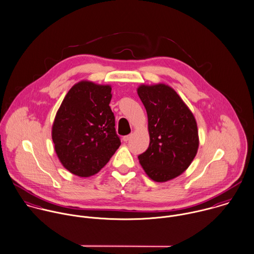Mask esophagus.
<instances>
[{
    "label": "esophagus",
    "instance_id": "obj_1",
    "mask_svg": "<svg viewBox=\"0 0 254 254\" xmlns=\"http://www.w3.org/2000/svg\"><path fill=\"white\" fill-rule=\"evenodd\" d=\"M131 138H132V134L127 135V136H124V137H123V141H124V142H127V141H129Z\"/></svg>",
    "mask_w": 254,
    "mask_h": 254
}]
</instances>
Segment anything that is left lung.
<instances>
[{"mask_svg": "<svg viewBox=\"0 0 254 254\" xmlns=\"http://www.w3.org/2000/svg\"><path fill=\"white\" fill-rule=\"evenodd\" d=\"M148 114L150 145L138 157L146 174L166 182L182 174L194 160L199 136L196 119L177 92L166 84L139 85Z\"/></svg>", "mask_w": 254, "mask_h": 254, "instance_id": "obj_1", "label": "left lung"}]
</instances>
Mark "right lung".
Here are the masks:
<instances>
[{
  "label": "right lung",
  "mask_w": 254,
  "mask_h": 254,
  "mask_svg": "<svg viewBox=\"0 0 254 254\" xmlns=\"http://www.w3.org/2000/svg\"><path fill=\"white\" fill-rule=\"evenodd\" d=\"M111 97V85L81 81L70 88L56 113L54 149L62 166L75 175H94L121 145Z\"/></svg>",
  "instance_id": "add662e5"
}]
</instances>
